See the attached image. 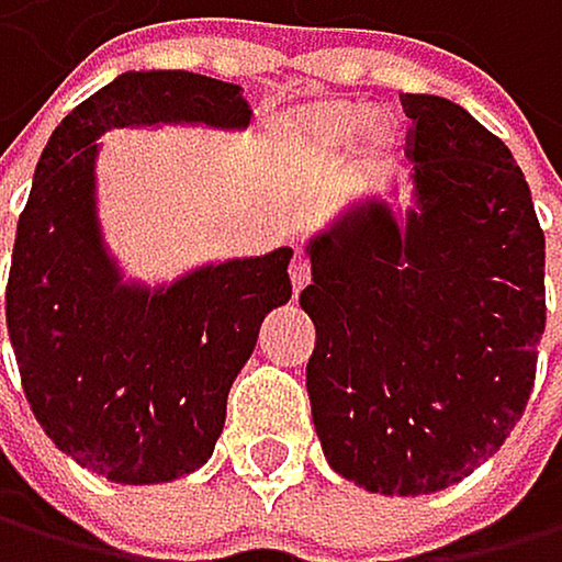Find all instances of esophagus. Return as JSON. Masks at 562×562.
Masks as SVG:
<instances>
[{
	"label": "esophagus",
	"instance_id": "obj_1",
	"mask_svg": "<svg viewBox=\"0 0 562 562\" xmlns=\"http://www.w3.org/2000/svg\"><path fill=\"white\" fill-rule=\"evenodd\" d=\"M290 283L300 293L311 283V255L307 251H293V262H290Z\"/></svg>",
	"mask_w": 562,
	"mask_h": 562
}]
</instances>
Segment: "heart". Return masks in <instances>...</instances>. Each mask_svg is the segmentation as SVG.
Here are the masks:
<instances>
[{
  "label": "heart",
  "mask_w": 562,
  "mask_h": 562,
  "mask_svg": "<svg viewBox=\"0 0 562 562\" xmlns=\"http://www.w3.org/2000/svg\"><path fill=\"white\" fill-rule=\"evenodd\" d=\"M373 116H376L373 106L352 103V99H341V103H317V106H307L293 116V134L314 155H341L369 131ZM386 140H390V127H376L373 148H383Z\"/></svg>",
  "instance_id": "obj_1"
}]
</instances>
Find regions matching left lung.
Returning <instances> with one entry per match:
<instances>
[{
  "label": "left lung",
  "instance_id": "8db88e82",
  "mask_svg": "<svg viewBox=\"0 0 562 562\" xmlns=\"http://www.w3.org/2000/svg\"><path fill=\"white\" fill-rule=\"evenodd\" d=\"M418 210L366 203L311 241L307 394L335 473L431 494L518 425L546 331V238L508 144L442 95H401Z\"/></svg>",
  "mask_w": 562,
  "mask_h": 562
}]
</instances>
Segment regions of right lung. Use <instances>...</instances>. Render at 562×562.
Segmentation results:
<instances>
[{"label": "right lung", "instance_id": "add662e5", "mask_svg": "<svg viewBox=\"0 0 562 562\" xmlns=\"http://www.w3.org/2000/svg\"><path fill=\"white\" fill-rule=\"evenodd\" d=\"M248 120L241 86L127 71L78 103L37 161L9 266V338L47 439L113 484H165L213 456L258 328L293 296V248L206 266L165 290L120 283L95 221V137Z\"/></svg>", "mask_w": 562, "mask_h": 562}]
</instances>
